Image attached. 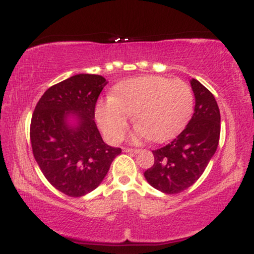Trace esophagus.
Listing matches in <instances>:
<instances>
[{"mask_svg":"<svg viewBox=\"0 0 254 254\" xmlns=\"http://www.w3.org/2000/svg\"><path fill=\"white\" fill-rule=\"evenodd\" d=\"M124 151L125 153L137 154V153H139V149H137V148H124Z\"/></svg>","mask_w":254,"mask_h":254,"instance_id":"34e87169","label":"esophagus"}]
</instances>
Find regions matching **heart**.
Here are the masks:
<instances>
[{
    "mask_svg": "<svg viewBox=\"0 0 254 254\" xmlns=\"http://www.w3.org/2000/svg\"><path fill=\"white\" fill-rule=\"evenodd\" d=\"M193 109V93L182 80L165 76H143L118 84L112 98L97 105V119L111 142L123 138L131 115L139 124L136 141L150 137L162 142L173 137L188 123Z\"/></svg>",
    "mask_w": 254,
    "mask_h": 254,
    "instance_id": "heart-1",
    "label": "heart"
}]
</instances>
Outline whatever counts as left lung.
Masks as SVG:
<instances>
[{
  "label": "left lung",
  "mask_w": 254,
  "mask_h": 254,
  "mask_svg": "<svg viewBox=\"0 0 254 254\" xmlns=\"http://www.w3.org/2000/svg\"><path fill=\"white\" fill-rule=\"evenodd\" d=\"M194 113L171 143L153 150L154 165L144 172L147 182L167 194L179 193L199 179L220 141L221 116L214 95L192 78Z\"/></svg>",
  "instance_id": "left-lung-1"
}]
</instances>
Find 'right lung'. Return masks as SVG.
<instances>
[{
	"label": "right lung",
	"instance_id": "obj_1",
	"mask_svg": "<svg viewBox=\"0 0 254 254\" xmlns=\"http://www.w3.org/2000/svg\"><path fill=\"white\" fill-rule=\"evenodd\" d=\"M106 84L100 75H74L46 90L32 115L34 159L48 182L69 197L97 189L122 153L105 143L94 122L95 105ZM70 113L79 119L75 128L65 123Z\"/></svg>",
	"mask_w": 254,
	"mask_h": 254
}]
</instances>
